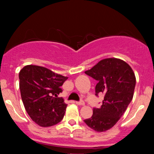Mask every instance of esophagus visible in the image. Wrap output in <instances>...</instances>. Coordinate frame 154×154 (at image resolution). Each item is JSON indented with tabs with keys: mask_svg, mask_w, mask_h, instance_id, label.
Wrapping results in <instances>:
<instances>
[{
	"mask_svg": "<svg viewBox=\"0 0 154 154\" xmlns=\"http://www.w3.org/2000/svg\"><path fill=\"white\" fill-rule=\"evenodd\" d=\"M76 104L79 105V106H83L85 105V103L83 100H80V101H76Z\"/></svg>",
	"mask_w": 154,
	"mask_h": 154,
	"instance_id": "obj_1",
	"label": "esophagus"
}]
</instances>
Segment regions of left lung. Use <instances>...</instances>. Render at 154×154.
Segmentation results:
<instances>
[{
    "label": "left lung",
    "mask_w": 154,
    "mask_h": 154,
    "mask_svg": "<svg viewBox=\"0 0 154 154\" xmlns=\"http://www.w3.org/2000/svg\"><path fill=\"white\" fill-rule=\"evenodd\" d=\"M97 81L96 95L104 94L100 108L93 109V115L84 122L96 132H104L113 127L123 116L131 102L136 86V77L131 67L120 59L100 60L85 71Z\"/></svg>",
    "instance_id": "left-lung-1"
}]
</instances>
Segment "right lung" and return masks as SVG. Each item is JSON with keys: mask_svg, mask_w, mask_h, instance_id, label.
Masks as SVG:
<instances>
[{"mask_svg": "<svg viewBox=\"0 0 154 154\" xmlns=\"http://www.w3.org/2000/svg\"><path fill=\"white\" fill-rule=\"evenodd\" d=\"M18 77L21 99L31 119L43 127L61 122L67 104L58 94L68 77L33 65L24 66Z\"/></svg>", "mask_w": 154, "mask_h": 154, "instance_id": "add662e5", "label": "right lung"}]
</instances>
